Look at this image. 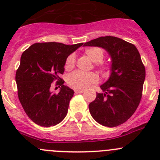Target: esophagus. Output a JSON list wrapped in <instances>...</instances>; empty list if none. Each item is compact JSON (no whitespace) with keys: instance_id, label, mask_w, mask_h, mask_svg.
Instances as JSON below:
<instances>
[{"instance_id":"1","label":"esophagus","mask_w":160,"mask_h":160,"mask_svg":"<svg viewBox=\"0 0 160 160\" xmlns=\"http://www.w3.org/2000/svg\"><path fill=\"white\" fill-rule=\"evenodd\" d=\"M74 92L76 94H82V93L84 92V90H74Z\"/></svg>"}]
</instances>
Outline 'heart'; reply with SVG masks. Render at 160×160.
<instances>
[{
  "label": "heart",
  "instance_id": "heart-1",
  "mask_svg": "<svg viewBox=\"0 0 160 160\" xmlns=\"http://www.w3.org/2000/svg\"><path fill=\"white\" fill-rule=\"evenodd\" d=\"M86 57L93 63H98L102 62L104 58V53L101 48L90 47L87 49L84 52ZM75 65V57L73 54H70L66 58L65 62V69L66 70H72ZM98 82V76L94 73H82L75 71L70 73L67 78V83L70 87L76 90H84L90 87L93 83Z\"/></svg>",
  "mask_w": 160,
  "mask_h": 160
}]
</instances>
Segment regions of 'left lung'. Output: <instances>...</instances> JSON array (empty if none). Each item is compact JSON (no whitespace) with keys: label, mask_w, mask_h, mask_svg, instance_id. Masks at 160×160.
<instances>
[{"label":"left lung","mask_w":160,"mask_h":160,"mask_svg":"<svg viewBox=\"0 0 160 160\" xmlns=\"http://www.w3.org/2000/svg\"><path fill=\"white\" fill-rule=\"evenodd\" d=\"M83 46L104 49L111 59V73L89 104L91 116L108 128L124 123L136 111L142 97L146 72L138 49L133 44L112 36L100 37Z\"/></svg>","instance_id":"1"}]
</instances>
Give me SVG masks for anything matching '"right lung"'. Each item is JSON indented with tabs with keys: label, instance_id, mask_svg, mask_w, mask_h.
Instances as JSON below:
<instances>
[{
	"label": "right lung",
	"instance_id": "1",
	"mask_svg": "<svg viewBox=\"0 0 160 160\" xmlns=\"http://www.w3.org/2000/svg\"><path fill=\"white\" fill-rule=\"evenodd\" d=\"M82 45L35 43L22 54L16 73L18 98L26 114L38 125L55 126L66 116L74 91L65 86L59 76L64 73L68 56ZM54 81L61 86L58 94L50 90Z\"/></svg>",
	"mask_w": 160,
	"mask_h": 160
}]
</instances>
